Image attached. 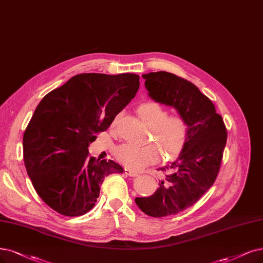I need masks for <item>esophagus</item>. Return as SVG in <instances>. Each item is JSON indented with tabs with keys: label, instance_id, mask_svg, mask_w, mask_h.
<instances>
[{
	"label": "esophagus",
	"instance_id": "1",
	"mask_svg": "<svg viewBox=\"0 0 263 263\" xmlns=\"http://www.w3.org/2000/svg\"><path fill=\"white\" fill-rule=\"evenodd\" d=\"M124 173L126 174V176H129V177H138L139 176L138 172H135L133 170H130L129 168H125L124 169Z\"/></svg>",
	"mask_w": 263,
	"mask_h": 263
}]
</instances>
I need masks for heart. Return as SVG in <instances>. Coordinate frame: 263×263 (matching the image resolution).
Instances as JSON below:
<instances>
[{
	"label": "heart",
	"mask_w": 263,
	"mask_h": 263,
	"mask_svg": "<svg viewBox=\"0 0 263 263\" xmlns=\"http://www.w3.org/2000/svg\"><path fill=\"white\" fill-rule=\"evenodd\" d=\"M138 114L151 129L148 141L152 142L144 145L130 143L120 145L116 151L118 161L129 169L142 170L149 164L156 163L161 154L168 160L178 158L189 138V124L184 117L180 115L168 116V110L156 102L141 104L138 107ZM116 121L117 118L112 125Z\"/></svg>",
	"instance_id": "obj_1"
}]
</instances>
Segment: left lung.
I'll use <instances>...</instances> for the list:
<instances>
[{
	"mask_svg": "<svg viewBox=\"0 0 263 263\" xmlns=\"http://www.w3.org/2000/svg\"><path fill=\"white\" fill-rule=\"evenodd\" d=\"M148 95L172 106L189 124V138L179 158L159 170L168 172L159 189L135 202L147 216L177 215L196 203L215 183L223 158L228 131L215 105L196 85L173 73L143 74Z\"/></svg>",
	"mask_w": 263,
	"mask_h": 263,
	"instance_id": "obj_1",
	"label": "left lung"
}]
</instances>
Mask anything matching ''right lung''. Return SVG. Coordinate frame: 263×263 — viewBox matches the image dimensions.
Here are the masks:
<instances>
[{"mask_svg": "<svg viewBox=\"0 0 263 263\" xmlns=\"http://www.w3.org/2000/svg\"><path fill=\"white\" fill-rule=\"evenodd\" d=\"M140 76L80 73L47 93L24 133V161L41 199L67 217L90 211L104 178L123 169L89 154L96 134L134 99Z\"/></svg>", "mask_w": 263, "mask_h": 263, "instance_id": "1", "label": "right lung"}]
</instances>
